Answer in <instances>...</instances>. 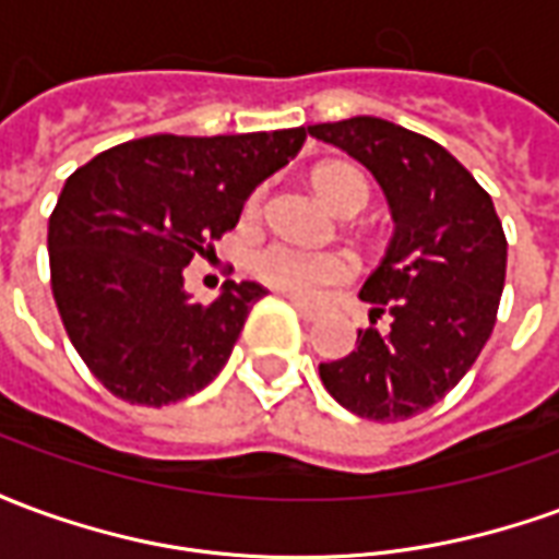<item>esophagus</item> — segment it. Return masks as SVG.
<instances>
[{
    "label": "esophagus",
    "mask_w": 559,
    "mask_h": 559,
    "mask_svg": "<svg viewBox=\"0 0 559 559\" xmlns=\"http://www.w3.org/2000/svg\"><path fill=\"white\" fill-rule=\"evenodd\" d=\"M290 302H293V308L299 311V317H302V320H317V317H320V311H317V308H311L308 302H299V299H290Z\"/></svg>",
    "instance_id": "esophagus-1"
}]
</instances>
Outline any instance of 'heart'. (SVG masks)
<instances>
[{
	"label": "heart",
	"instance_id": "b5f03b06",
	"mask_svg": "<svg viewBox=\"0 0 559 559\" xmlns=\"http://www.w3.org/2000/svg\"><path fill=\"white\" fill-rule=\"evenodd\" d=\"M314 185L323 200L332 203L338 212H359L368 203L365 176L347 164L320 167L314 173ZM260 200H263V194L257 191L248 200V212H257ZM251 272L272 290L287 293L296 299H317L329 287L353 278L356 263L344 251H311V248H299V245L275 239V242L260 245L251 254Z\"/></svg>",
	"mask_w": 559,
	"mask_h": 559
}]
</instances>
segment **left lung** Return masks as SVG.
I'll return each instance as SVG.
<instances>
[{
  "instance_id": "8db88e82",
  "label": "left lung",
  "mask_w": 559,
  "mask_h": 559,
  "mask_svg": "<svg viewBox=\"0 0 559 559\" xmlns=\"http://www.w3.org/2000/svg\"><path fill=\"white\" fill-rule=\"evenodd\" d=\"M374 173L395 218L365 302L389 329H359L356 350L320 365L329 395L356 416L401 421L428 411L467 374L491 338L506 281V233L464 164L416 131L353 116L311 126Z\"/></svg>"
}]
</instances>
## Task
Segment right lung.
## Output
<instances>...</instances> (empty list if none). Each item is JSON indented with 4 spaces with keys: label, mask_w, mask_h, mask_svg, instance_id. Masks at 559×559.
I'll return each instance as SVG.
<instances>
[{
    "label": "right lung",
    "mask_w": 559,
    "mask_h": 559,
    "mask_svg": "<svg viewBox=\"0 0 559 559\" xmlns=\"http://www.w3.org/2000/svg\"><path fill=\"white\" fill-rule=\"evenodd\" d=\"M308 131L131 140L68 176L47 251L50 287L80 359L128 404L160 407L209 386L254 302V281H227L191 305L182 269L215 254L248 194L296 158Z\"/></svg>",
    "instance_id": "obj_1"
}]
</instances>
